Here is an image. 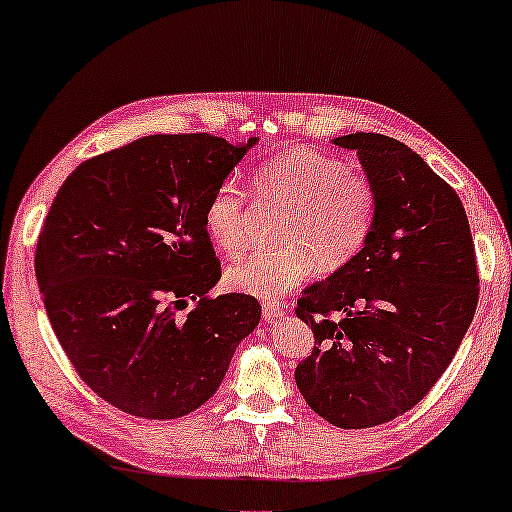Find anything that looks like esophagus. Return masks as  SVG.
Segmentation results:
<instances>
[{"label": "esophagus", "instance_id": "1", "mask_svg": "<svg viewBox=\"0 0 512 512\" xmlns=\"http://www.w3.org/2000/svg\"><path fill=\"white\" fill-rule=\"evenodd\" d=\"M288 304L283 301H263V317L265 320H279V317L286 315Z\"/></svg>", "mask_w": 512, "mask_h": 512}]
</instances>
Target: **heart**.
Listing matches in <instances>:
<instances>
[{
	"instance_id": "b5f03b06",
	"label": "heart",
	"mask_w": 512,
	"mask_h": 512,
	"mask_svg": "<svg viewBox=\"0 0 512 512\" xmlns=\"http://www.w3.org/2000/svg\"><path fill=\"white\" fill-rule=\"evenodd\" d=\"M258 197L288 208L279 224V249L263 251L226 272L229 286L258 299L286 295L306 281L315 267L338 272L363 251L376 215L370 179L351 172L342 158L311 147H292L265 161L254 174ZM247 190L226 179L208 199L204 224L226 256L249 249Z\"/></svg>"
}]
</instances>
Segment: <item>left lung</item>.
<instances>
[{
    "instance_id": "obj_1",
    "label": "left lung",
    "mask_w": 512,
    "mask_h": 512,
    "mask_svg": "<svg viewBox=\"0 0 512 512\" xmlns=\"http://www.w3.org/2000/svg\"><path fill=\"white\" fill-rule=\"evenodd\" d=\"M376 192L360 254L301 292L297 317L315 347L295 381L306 404L338 429L404 415L456 356L479 301L472 231L456 190L420 154L381 133H349Z\"/></svg>"
}]
</instances>
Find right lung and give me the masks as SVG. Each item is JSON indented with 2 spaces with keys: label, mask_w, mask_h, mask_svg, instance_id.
<instances>
[{
  "label": "right lung",
  "mask_w": 512,
  "mask_h": 512,
  "mask_svg": "<svg viewBox=\"0 0 512 512\" xmlns=\"http://www.w3.org/2000/svg\"><path fill=\"white\" fill-rule=\"evenodd\" d=\"M208 133L145 136L83 161L36 249L52 329L92 392L142 420H174L220 388L256 329V297H208L222 276L206 204L247 149ZM197 300L179 321L176 311Z\"/></svg>",
  "instance_id": "1"
}]
</instances>
